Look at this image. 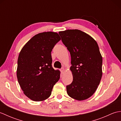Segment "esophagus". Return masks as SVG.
Wrapping results in <instances>:
<instances>
[{"label": "esophagus", "instance_id": "obj_1", "mask_svg": "<svg viewBox=\"0 0 121 121\" xmlns=\"http://www.w3.org/2000/svg\"><path fill=\"white\" fill-rule=\"evenodd\" d=\"M60 71H61V73H63V72H65V69H64V68H62V69H61Z\"/></svg>", "mask_w": 121, "mask_h": 121}]
</instances>
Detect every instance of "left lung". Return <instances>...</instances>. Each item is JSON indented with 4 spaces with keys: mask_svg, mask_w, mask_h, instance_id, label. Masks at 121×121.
<instances>
[{
    "mask_svg": "<svg viewBox=\"0 0 121 121\" xmlns=\"http://www.w3.org/2000/svg\"><path fill=\"white\" fill-rule=\"evenodd\" d=\"M59 34L71 57L73 79L66 86L67 94L78 101L86 100L95 93L102 78V58L98 45L93 38L80 30H68Z\"/></svg>",
    "mask_w": 121,
    "mask_h": 121,
    "instance_id": "1",
    "label": "left lung"
}]
</instances>
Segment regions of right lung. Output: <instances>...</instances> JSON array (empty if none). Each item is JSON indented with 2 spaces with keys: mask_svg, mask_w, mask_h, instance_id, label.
I'll use <instances>...</instances> for the list:
<instances>
[{
  "mask_svg": "<svg viewBox=\"0 0 121 121\" xmlns=\"http://www.w3.org/2000/svg\"><path fill=\"white\" fill-rule=\"evenodd\" d=\"M61 38L56 32L35 35L25 43L17 59V76L23 93L35 101L50 96L60 71L52 68L51 52Z\"/></svg>",
  "mask_w": 121,
  "mask_h": 121,
  "instance_id": "1",
  "label": "right lung"
}]
</instances>
